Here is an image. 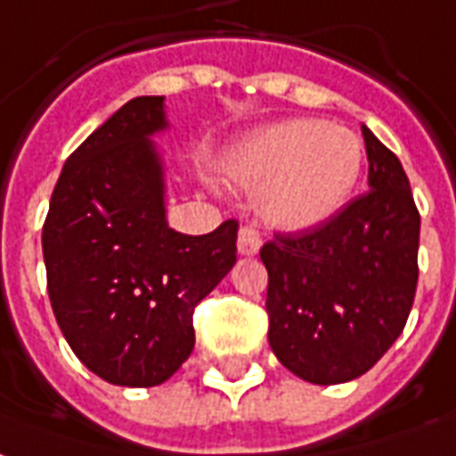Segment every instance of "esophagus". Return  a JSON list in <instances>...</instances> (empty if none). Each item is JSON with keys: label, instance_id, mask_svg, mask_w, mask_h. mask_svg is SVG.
Masks as SVG:
<instances>
[{"label": "esophagus", "instance_id": "esophagus-1", "mask_svg": "<svg viewBox=\"0 0 456 456\" xmlns=\"http://www.w3.org/2000/svg\"><path fill=\"white\" fill-rule=\"evenodd\" d=\"M260 245V232L255 231L252 225H242L240 232H238V252H240V255H257Z\"/></svg>", "mask_w": 456, "mask_h": 456}]
</instances>
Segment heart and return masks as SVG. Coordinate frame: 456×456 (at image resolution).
Returning <instances> with one entry per match:
<instances>
[{
    "mask_svg": "<svg viewBox=\"0 0 456 456\" xmlns=\"http://www.w3.org/2000/svg\"><path fill=\"white\" fill-rule=\"evenodd\" d=\"M242 187L260 190V214L281 231H311L347 204L360 179V138L321 118H289L245 135L224 159Z\"/></svg>",
    "mask_w": 456,
    "mask_h": 456,
    "instance_id": "obj_1",
    "label": "heart"
}]
</instances>
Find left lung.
I'll return each mask as SVG.
<instances>
[{
	"instance_id": "left-lung-1",
	"label": "left lung",
	"mask_w": 456,
	"mask_h": 456,
	"mask_svg": "<svg viewBox=\"0 0 456 456\" xmlns=\"http://www.w3.org/2000/svg\"><path fill=\"white\" fill-rule=\"evenodd\" d=\"M369 191L318 228L277 232L269 274V347L304 381L362 377L403 333L418 284L420 214L394 152L362 126Z\"/></svg>"
}]
</instances>
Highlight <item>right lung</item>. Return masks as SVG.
<instances>
[{
  "label": "right lung",
  "instance_id": "obj_1",
  "mask_svg": "<svg viewBox=\"0 0 456 456\" xmlns=\"http://www.w3.org/2000/svg\"><path fill=\"white\" fill-rule=\"evenodd\" d=\"M165 96H135L65 162L43 225L48 297L79 362L116 387H158L194 350V305L235 265L238 221L184 235L165 218L152 135Z\"/></svg>",
  "mask_w": 456,
  "mask_h": 456
}]
</instances>
